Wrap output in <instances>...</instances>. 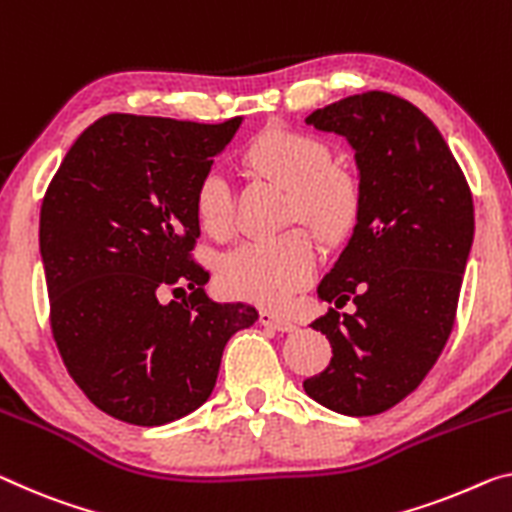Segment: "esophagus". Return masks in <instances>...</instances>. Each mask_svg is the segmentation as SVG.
Instances as JSON below:
<instances>
[{
	"mask_svg": "<svg viewBox=\"0 0 512 512\" xmlns=\"http://www.w3.org/2000/svg\"><path fill=\"white\" fill-rule=\"evenodd\" d=\"M261 325L267 329H274V332H281V334H290V332H297V325L293 320H286L277 316V313H270V311H263L261 313Z\"/></svg>",
	"mask_w": 512,
	"mask_h": 512,
	"instance_id": "obj_1",
	"label": "esophagus"
}]
</instances>
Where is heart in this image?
<instances>
[{
  "label": "heart",
  "instance_id": "obj_1",
  "mask_svg": "<svg viewBox=\"0 0 512 512\" xmlns=\"http://www.w3.org/2000/svg\"><path fill=\"white\" fill-rule=\"evenodd\" d=\"M249 162L288 185V215L302 217L325 235L345 229L357 215L355 174L332 164L325 141L290 128H270L251 141ZM194 208L212 235L233 226L235 196L224 167L212 164L194 190ZM320 267V247L302 226L272 235H247L217 261V279L226 295L265 306L286 304L309 286Z\"/></svg>",
  "mask_w": 512,
  "mask_h": 512
}]
</instances>
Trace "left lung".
Returning a JSON list of instances; mask_svg holds the SVG:
<instances>
[{
  "instance_id": "left-lung-1",
  "label": "left lung",
  "mask_w": 512,
  "mask_h": 512,
  "mask_svg": "<svg viewBox=\"0 0 512 512\" xmlns=\"http://www.w3.org/2000/svg\"><path fill=\"white\" fill-rule=\"evenodd\" d=\"M306 123L355 148L359 210L352 238L318 295L327 309L311 327L332 343L325 371L304 391L338 414L391 410L437 364L458 311L474 240L465 174L426 114L387 91L316 109Z\"/></svg>"
}]
</instances>
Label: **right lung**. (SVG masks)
Returning <instances> with one entry per match:
<instances>
[{"mask_svg":"<svg viewBox=\"0 0 512 512\" xmlns=\"http://www.w3.org/2000/svg\"><path fill=\"white\" fill-rule=\"evenodd\" d=\"M238 125L107 114L77 137L43 196L54 343L84 396L132 426H164L206 403L224 345L258 320L254 306L210 300L192 254L196 183ZM164 292L186 297L162 303Z\"/></svg>","mask_w":512,"mask_h":512,"instance_id":"right-lung-1","label":"right lung"}]
</instances>
